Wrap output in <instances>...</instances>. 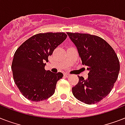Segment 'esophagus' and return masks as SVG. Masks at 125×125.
<instances>
[{"instance_id":"34e87169","label":"esophagus","mask_w":125,"mask_h":125,"mask_svg":"<svg viewBox=\"0 0 125 125\" xmlns=\"http://www.w3.org/2000/svg\"><path fill=\"white\" fill-rule=\"evenodd\" d=\"M64 76L65 77H67H67H69V76H70V74H67V73H65Z\"/></svg>"}]
</instances>
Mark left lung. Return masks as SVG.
Returning a JSON list of instances; mask_svg holds the SVG:
<instances>
[{"label":"left lung","mask_w":125,"mask_h":125,"mask_svg":"<svg viewBox=\"0 0 125 125\" xmlns=\"http://www.w3.org/2000/svg\"><path fill=\"white\" fill-rule=\"evenodd\" d=\"M77 48L82 65L89 71L85 80L79 81L72 88L78 101L87 104H96L106 97L118 77L120 64L112 47L99 36L89 34L67 33Z\"/></svg>","instance_id":"1"}]
</instances>
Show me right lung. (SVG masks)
Returning <instances> with one entry per match:
<instances>
[{"label":"right lung","mask_w":125,"mask_h":125,"mask_svg":"<svg viewBox=\"0 0 125 125\" xmlns=\"http://www.w3.org/2000/svg\"><path fill=\"white\" fill-rule=\"evenodd\" d=\"M67 36L63 32L36 34L17 49L11 70L15 83L25 98L38 102L54 93L57 82L63 75L45 70V62Z\"/></svg>","instance_id":"obj_1"}]
</instances>
